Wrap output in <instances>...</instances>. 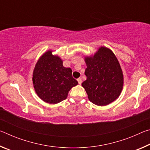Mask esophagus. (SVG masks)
I'll return each instance as SVG.
<instances>
[{"label":"esophagus","instance_id":"34e87169","mask_svg":"<svg viewBox=\"0 0 150 150\" xmlns=\"http://www.w3.org/2000/svg\"><path fill=\"white\" fill-rule=\"evenodd\" d=\"M77 81H78L79 84L81 85V83H82V79H81V78H78L77 79Z\"/></svg>","mask_w":150,"mask_h":150}]
</instances>
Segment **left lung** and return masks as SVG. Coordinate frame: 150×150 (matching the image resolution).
Returning a JSON list of instances; mask_svg holds the SVG:
<instances>
[{
	"label": "left lung",
	"mask_w": 150,
	"mask_h": 150,
	"mask_svg": "<svg viewBox=\"0 0 150 150\" xmlns=\"http://www.w3.org/2000/svg\"><path fill=\"white\" fill-rule=\"evenodd\" d=\"M87 79L82 86L91 102L105 106L117 98L122 89V71L110 50L101 47L93 57H85Z\"/></svg>",
	"instance_id": "obj_1"
}]
</instances>
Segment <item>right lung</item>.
I'll return each mask as SVG.
<instances>
[{
  "instance_id": "add662e5",
  "label": "right lung",
  "mask_w": 150,
  "mask_h": 150,
  "mask_svg": "<svg viewBox=\"0 0 150 150\" xmlns=\"http://www.w3.org/2000/svg\"><path fill=\"white\" fill-rule=\"evenodd\" d=\"M35 92L44 102L56 104L66 99L68 92L78 84L72 70L63 66L60 58L48 51L38 61L33 72Z\"/></svg>"
}]
</instances>
